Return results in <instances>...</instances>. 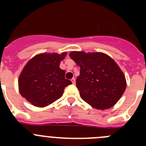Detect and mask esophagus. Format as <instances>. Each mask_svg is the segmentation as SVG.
Returning a JSON list of instances; mask_svg holds the SVG:
<instances>
[{
	"label": "esophagus",
	"instance_id": "obj_1",
	"mask_svg": "<svg viewBox=\"0 0 146 146\" xmlns=\"http://www.w3.org/2000/svg\"><path fill=\"white\" fill-rule=\"evenodd\" d=\"M71 81H72V82L73 83V84H75V78H72V80H71Z\"/></svg>",
	"mask_w": 146,
	"mask_h": 146
}]
</instances>
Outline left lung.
<instances>
[{
    "instance_id": "8db88e82",
    "label": "left lung",
    "mask_w": 146,
    "mask_h": 146,
    "mask_svg": "<svg viewBox=\"0 0 146 146\" xmlns=\"http://www.w3.org/2000/svg\"><path fill=\"white\" fill-rule=\"evenodd\" d=\"M69 56L80 67L76 85L82 99L98 110L114 106L126 87L125 75L115 60L102 52L74 51Z\"/></svg>"
}]
</instances>
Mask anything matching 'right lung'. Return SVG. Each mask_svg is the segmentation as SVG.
Returning a JSON list of instances; mask_svg holds the SVG:
<instances>
[{
    "label": "right lung",
    "mask_w": 146,
    "mask_h": 146,
    "mask_svg": "<svg viewBox=\"0 0 146 146\" xmlns=\"http://www.w3.org/2000/svg\"><path fill=\"white\" fill-rule=\"evenodd\" d=\"M66 52L42 53L27 63L20 74L18 85L22 96L36 107L47 106L60 99L64 88L72 84L65 78L60 63Z\"/></svg>",
    "instance_id": "right-lung-1"
}]
</instances>
